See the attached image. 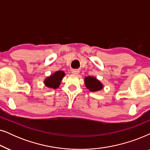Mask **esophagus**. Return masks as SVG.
Instances as JSON below:
<instances>
[{
  "label": "esophagus",
  "mask_w": 150,
  "mask_h": 150,
  "mask_svg": "<svg viewBox=\"0 0 150 150\" xmlns=\"http://www.w3.org/2000/svg\"><path fill=\"white\" fill-rule=\"evenodd\" d=\"M79 73V70L75 69V70H73V71H72V73H73V75H78Z\"/></svg>",
  "instance_id": "34e87169"
}]
</instances>
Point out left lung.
Returning a JSON list of instances; mask_svg holds the SVG:
<instances>
[{
	"label": "left lung",
	"mask_w": 150,
	"mask_h": 150,
	"mask_svg": "<svg viewBox=\"0 0 150 150\" xmlns=\"http://www.w3.org/2000/svg\"><path fill=\"white\" fill-rule=\"evenodd\" d=\"M86 86L91 91L96 92L103 88V86L100 81L93 77H86L85 78Z\"/></svg>",
	"instance_id": "1"
}]
</instances>
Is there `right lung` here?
I'll list each match as a JSON object with an SVG mask.
<instances>
[{"label": "right lung", "mask_w": 150, "mask_h": 150, "mask_svg": "<svg viewBox=\"0 0 150 150\" xmlns=\"http://www.w3.org/2000/svg\"><path fill=\"white\" fill-rule=\"evenodd\" d=\"M64 76V73L63 71H57L49 77H47L45 80V83L47 87L55 89L60 84L61 80Z\"/></svg>", "instance_id": "right-lung-1"}]
</instances>
